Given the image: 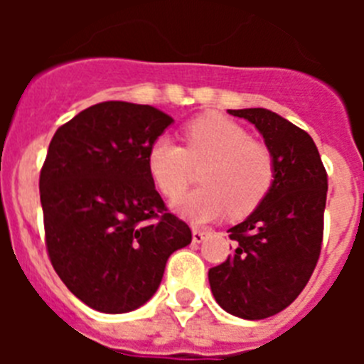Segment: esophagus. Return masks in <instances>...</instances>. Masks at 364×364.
Segmentation results:
<instances>
[{"label": "esophagus", "instance_id": "obj_1", "mask_svg": "<svg viewBox=\"0 0 364 364\" xmlns=\"http://www.w3.org/2000/svg\"><path fill=\"white\" fill-rule=\"evenodd\" d=\"M205 235H208V231L205 230H200V228H193V242L200 244L202 240L205 239Z\"/></svg>", "mask_w": 364, "mask_h": 364}]
</instances>
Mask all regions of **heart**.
I'll return each instance as SVG.
<instances>
[{
    "label": "heart",
    "instance_id": "b5f03b06",
    "mask_svg": "<svg viewBox=\"0 0 364 364\" xmlns=\"http://www.w3.org/2000/svg\"><path fill=\"white\" fill-rule=\"evenodd\" d=\"M186 149L169 136H159L147 149V171L169 198L179 197L188 183L191 164L208 161L203 188L178 198L173 210L195 224L253 211L268 195L275 176L273 154L255 142L242 125L222 114H205L189 122Z\"/></svg>",
    "mask_w": 364,
    "mask_h": 364
}]
</instances>
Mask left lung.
I'll return each mask as SVG.
<instances>
[{
	"label": "left lung",
	"mask_w": 364,
	"mask_h": 364,
	"mask_svg": "<svg viewBox=\"0 0 364 364\" xmlns=\"http://www.w3.org/2000/svg\"><path fill=\"white\" fill-rule=\"evenodd\" d=\"M257 127L273 154L275 176L253 213L230 228L233 255L210 269L215 301L257 321L279 314L310 281L323 244L328 178L306 131L268 109H228Z\"/></svg>",
	"instance_id": "1"
}]
</instances>
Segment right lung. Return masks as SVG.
I'll return each mask as SVG.
<instances>
[{
	"instance_id": "add662e5",
	"label": "right lung",
	"mask_w": 364,
	"mask_h": 364,
	"mask_svg": "<svg viewBox=\"0 0 364 364\" xmlns=\"http://www.w3.org/2000/svg\"><path fill=\"white\" fill-rule=\"evenodd\" d=\"M171 124L151 105L102 102L50 140L40 175L45 244L63 284L92 310L146 304L169 255L191 242L147 171V149Z\"/></svg>"
}]
</instances>
